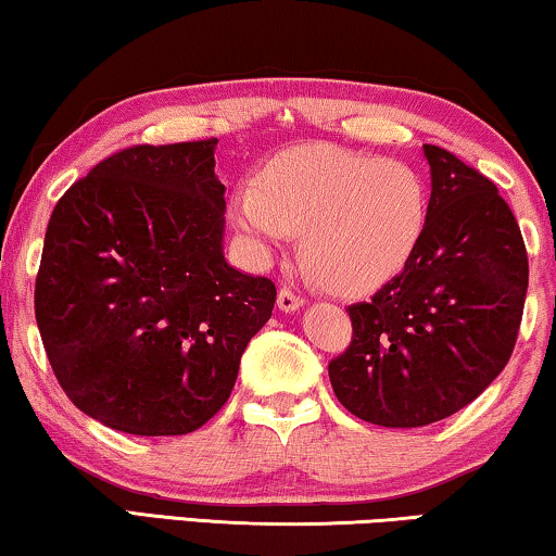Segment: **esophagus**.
I'll use <instances>...</instances> for the list:
<instances>
[{
  "label": "esophagus",
  "instance_id": "34e87169",
  "mask_svg": "<svg viewBox=\"0 0 556 556\" xmlns=\"http://www.w3.org/2000/svg\"><path fill=\"white\" fill-rule=\"evenodd\" d=\"M303 305V298L298 295L295 291H291V288H280L278 291V308L291 313V311H298Z\"/></svg>",
  "mask_w": 556,
  "mask_h": 556
}]
</instances>
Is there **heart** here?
Instances as JSON below:
<instances>
[{
    "instance_id": "obj_1",
    "label": "heart",
    "mask_w": 556,
    "mask_h": 556,
    "mask_svg": "<svg viewBox=\"0 0 556 556\" xmlns=\"http://www.w3.org/2000/svg\"><path fill=\"white\" fill-rule=\"evenodd\" d=\"M236 228L261 251L303 232L308 270L336 293H368L412 261L429 220L421 173L336 144H298L273 157L230 203Z\"/></svg>"
}]
</instances>
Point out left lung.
I'll use <instances>...</instances> for the list:
<instances>
[{"label":"left lung","instance_id":"1","mask_svg":"<svg viewBox=\"0 0 556 556\" xmlns=\"http://www.w3.org/2000/svg\"><path fill=\"white\" fill-rule=\"evenodd\" d=\"M429 220L406 268L349 305V349L328 364L353 416L414 429L456 414L509 364L529 286L525 238L496 185L437 144Z\"/></svg>","mask_w":556,"mask_h":556}]
</instances>
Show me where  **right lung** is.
Here are the masks:
<instances>
[{"mask_svg": "<svg viewBox=\"0 0 556 556\" xmlns=\"http://www.w3.org/2000/svg\"><path fill=\"white\" fill-rule=\"evenodd\" d=\"M215 144H132L54 205L35 316L62 391L135 437H180L220 412L276 283L225 263Z\"/></svg>", "mask_w": 556, "mask_h": 556, "instance_id": "add662e5", "label": "right lung"}]
</instances>
